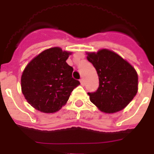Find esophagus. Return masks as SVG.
<instances>
[{"label":"esophagus","instance_id":"34e87169","mask_svg":"<svg viewBox=\"0 0 154 154\" xmlns=\"http://www.w3.org/2000/svg\"><path fill=\"white\" fill-rule=\"evenodd\" d=\"M80 82H81V84H82V85H85V82H84V79H83V78H82V79H80Z\"/></svg>","mask_w":154,"mask_h":154}]
</instances>
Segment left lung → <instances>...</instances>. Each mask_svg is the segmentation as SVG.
<instances>
[{
	"mask_svg": "<svg viewBox=\"0 0 154 154\" xmlns=\"http://www.w3.org/2000/svg\"><path fill=\"white\" fill-rule=\"evenodd\" d=\"M87 54V59L96 69L99 78L97 91L88 93L90 101L106 113L123 109L137 93L136 70L122 57L109 49Z\"/></svg>",
	"mask_w": 154,
	"mask_h": 154,
	"instance_id": "8db88e82",
	"label": "left lung"
}]
</instances>
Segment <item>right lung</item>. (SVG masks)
<instances>
[{
    "mask_svg": "<svg viewBox=\"0 0 154 154\" xmlns=\"http://www.w3.org/2000/svg\"><path fill=\"white\" fill-rule=\"evenodd\" d=\"M71 53L59 47L46 49L34 57L21 76V90L36 109L51 113L60 109L80 85L72 78V67L66 63Z\"/></svg>",
    "mask_w": 154,
    "mask_h": 154,
    "instance_id": "right-lung-1",
    "label": "right lung"
}]
</instances>
